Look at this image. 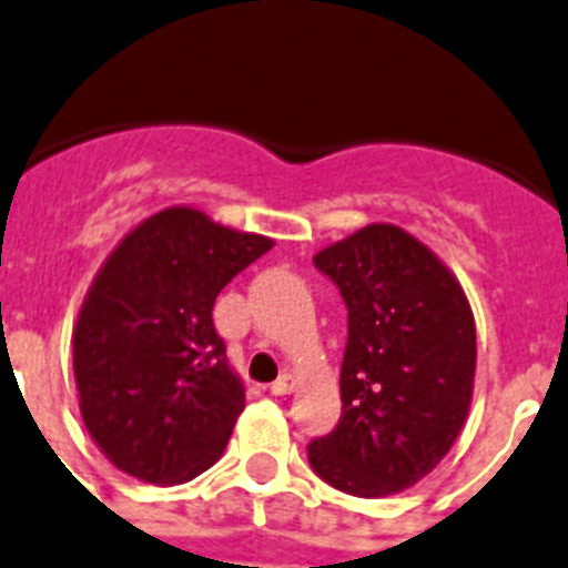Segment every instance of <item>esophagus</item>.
Masks as SVG:
<instances>
[{
	"instance_id": "obj_1",
	"label": "esophagus",
	"mask_w": 568,
	"mask_h": 568,
	"mask_svg": "<svg viewBox=\"0 0 568 568\" xmlns=\"http://www.w3.org/2000/svg\"><path fill=\"white\" fill-rule=\"evenodd\" d=\"M294 389H296V378H294V375H291V373H283V375H280V378L272 384L274 395H291V392H294Z\"/></svg>"
}]
</instances>
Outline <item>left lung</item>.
I'll return each mask as SVG.
<instances>
[{"instance_id": "left-lung-1", "label": "left lung", "mask_w": 568, "mask_h": 568, "mask_svg": "<svg viewBox=\"0 0 568 568\" xmlns=\"http://www.w3.org/2000/svg\"><path fill=\"white\" fill-rule=\"evenodd\" d=\"M347 302L342 420L308 445L336 490L381 499L417 485L468 420L476 325L463 285L412 232L367 224L314 254Z\"/></svg>"}]
</instances>
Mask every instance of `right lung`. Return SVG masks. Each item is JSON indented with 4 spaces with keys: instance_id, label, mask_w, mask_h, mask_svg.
I'll use <instances>...</instances> for the list:
<instances>
[{
    "instance_id": "add662e5",
    "label": "right lung",
    "mask_w": 568,
    "mask_h": 568,
    "mask_svg": "<svg viewBox=\"0 0 568 568\" xmlns=\"http://www.w3.org/2000/svg\"><path fill=\"white\" fill-rule=\"evenodd\" d=\"M272 246V237L176 204L111 248L78 311L72 369L83 426L114 468L182 485L219 463L246 386L212 305Z\"/></svg>"
}]
</instances>
